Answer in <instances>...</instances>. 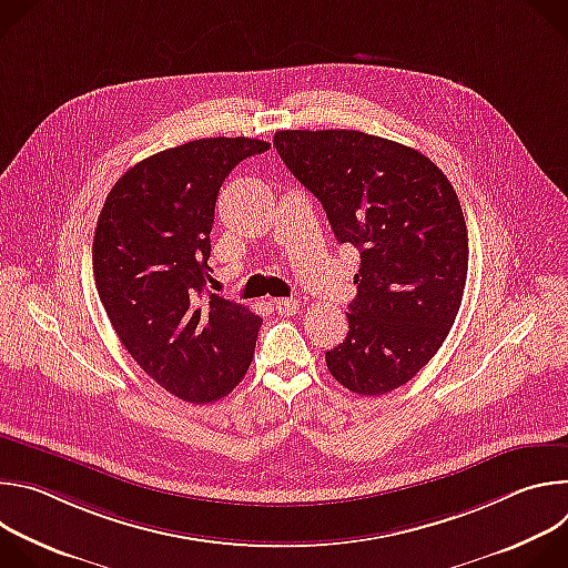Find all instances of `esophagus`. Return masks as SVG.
Wrapping results in <instances>:
<instances>
[{"mask_svg": "<svg viewBox=\"0 0 568 568\" xmlns=\"http://www.w3.org/2000/svg\"><path fill=\"white\" fill-rule=\"evenodd\" d=\"M274 307H276V312L283 314V316H292V314H296V310H298V301H296V298H276V301H274Z\"/></svg>", "mask_w": 568, "mask_h": 568, "instance_id": "obj_1", "label": "esophagus"}]
</instances>
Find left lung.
Segmentation results:
<instances>
[{
	"label": "left lung",
	"instance_id": "8db88e82",
	"mask_svg": "<svg viewBox=\"0 0 568 568\" xmlns=\"http://www.w3.org/2000/svg\"><path fill=\"white\" fill-rule=\"evenodd\" d=\"M290 173L362 254L348 335L326 353L359 395L407 384L443 346L467 278V226L443 171L416 148L359 130H281Z\"/></svg>",
	"mask_w": 568,
	"mask_h": 568
}]
</instances>
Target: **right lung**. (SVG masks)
Segmentation results:
<instances>
[{"label":"right lung","mask_w":568,"mask_h":568,"mask_svg":"<svg viewBox=\"0 0 568 568\" xmlns=\"http://www.w3.org/2000/svg\"><path fill=\"white\" fill-rule=\"evenodd\" d=\"M267 141L211 136L156 152L112 186L94 233L101 303L132 359L184 402H215L245 377L263 318L204 296L215 200Z\"/></svg>","instance_id":"1"}]
</instances>
